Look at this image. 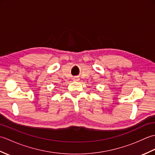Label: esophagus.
Returning <instances> with one entry per match:
<instances>
[{"label": "esophagus", "mask_w": 155, "mask_h": 155, "mask_svg": "<svg viewBox=\"0 0 155 155\" xmlns=\"http://www.w3.org/2000/svg\"><path fill=\"white\" fill-rule=\"evenodd\" d=\"M73 81H79V78H78V77H73Z\"/></svg>", "instance_id": "esophagus-1"}]
</instances>
